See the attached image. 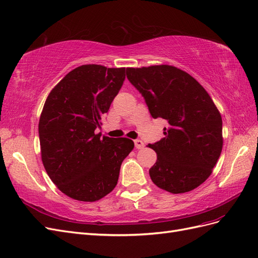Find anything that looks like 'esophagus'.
<instances>
[{"label": "esophagus", "mask_w": 258, "mask_h": 258, "mask_svg": "<svg viewBox=\"0 0 258 258\" xmlns=\"http://www.w3.org/2000/svg\"><path fill=\"white\" fill-rule=\"evenodd\" d=\"M134 144H135V148H136V149H143L144 147H145L143 141H141V139H135Z\"/></svg>", "instance_id": "34e87169"}]
</instances>
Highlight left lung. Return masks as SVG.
Returning a JSON list of instances; mask_svg holds the SVG:
<instances>
[{
    "label": "left lung",
    "instance_id": "1",
    "mask_svg": "<svg viewBox=\"0 0 258 258\" xmlns=\"http://www.w3.org/2000/svg\"><path fill=\"white\" fill-rule=\"evenodd\" d=\"M126 77L152 117L168 123L164 138L148 145L157 152L151 180L171 194L199 187L210 177L223 148L222 116L210 95L196 79L172 66L127 68Z\"/></svg>",
    "mask_w": 258,
    "mask_h": 258
}]
</instances>
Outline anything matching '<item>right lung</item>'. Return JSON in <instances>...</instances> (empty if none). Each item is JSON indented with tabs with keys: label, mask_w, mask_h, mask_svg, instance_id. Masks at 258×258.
Returning a JSON list of instances; mask_svg holds the SVG:
<instances>
[{
	"label": "right lung",
	"mask_w": 258,
	"mask_h": 258,
	"mask_svg": "<svg viewBox=\"0 0 258 258\" xmlns=\"http://www.w3.org/2000/svg\"><path fill=\"white\" fill-rule=\"evenodd\" d=\"M124 80L125 68L80 66L44 104L39 122L43 165L57 188L75 200L94 202L111 192L134 148L128 138L95 133Z\"/></svg>",
	"instance_id": "right-lung-1"
}]
</instances>
